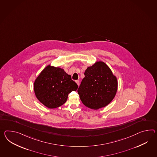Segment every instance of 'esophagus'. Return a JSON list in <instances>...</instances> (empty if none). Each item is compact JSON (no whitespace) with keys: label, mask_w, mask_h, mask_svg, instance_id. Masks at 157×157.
Masks as SVG:
<instances>
[{"label":"esophagus","mask_w":157,"mask_h":157,"mask_svg":"<svg viewBox=\"0 0 157 157\" xmlns=\"http://www.w3.org/2000/svg\"><path fill=\"white\" fill-rule=\"evenodd\" d=\"M75 82H76L77 84H78V86H79V80H76Z\"/></svg>","instance_id":"34e87169"}]
</instances>
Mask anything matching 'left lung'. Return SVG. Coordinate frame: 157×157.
Wrapping results in <instances>:
<instances>
[{
  "label": "left lung",
  "instance_id": "8db88e82",
  "mask_svg": "<svg viewBox=\"0 0 157 157\" xmlns=\"http://www.w3.org/2000/svg\"><path fill=\"white\" fill-rule=\"evenodd\" d=\"M117 84V78L110 68L103 62L97 61L86 70L78 93L85 106L96 110L112 101Z\"/></svg>",
  "mask_w": 157,
  "mask_h": 157
}]
</instances>
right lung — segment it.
<instances>
[{
  "instance_id": "1",
  "label": "right lung",
  "mask_w": 157,
  "mask_h": 157,
  "mask_svg": "<svg viewBox=\"0 0 157 157\" xmlns=\"http://www.w3.org/2000/svg\"><path fill=\"white\" fill-rule=\"evenodd\" d=\"M33 87L37 99L50 109L61 106L67 101L69 93L78 87L63 69L50 65L37 77Z\"/></svg>"
}]
</instances>
